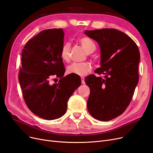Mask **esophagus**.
<instances>
[{
    "instance_id": "obj_1",
    "label": "esophagus",
    "mask_w": 153,
    "mask_h": 153,
    "mask_svg": "<svg viewBox=\"0 0 153 153\" xmlns=\"http://www.w3.org/2000/svg\"><path fill=\"white\" fill-rule=\"evenodd\" d=\"M81 81H82V84H85V78L84 77H81Z\"/></svg>"
}]
</instances>
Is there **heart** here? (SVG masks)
<instances>
[{"instance_id": "heart-1", "label": "heart", "mask_w": 153, "mask_h": 153, "mask_svg": "<svg viewBox=\"0 0 153 153\" xmlns=\"http://www.w3.org/2000/svg\"><path fill=\"white\" fill-rule=\"evenodd\" d=\"M79 43L85 49L87 54H91L96 51V46L94 42L88 37H81L78 39ZM71 45L69 43L62 45L60 51V57L62 61L68 62L70 60ZM91 70V65L88 62H73L67 67V73L78 76H85Z\"/></svg>"}]
</instances>
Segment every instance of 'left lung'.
<instances>
[{"instance_id":"obj_1","label":"left lung","mask_w":153,"mask_h":153,"mask_svg":"<svg viewBox=\"0 0 153 153\" xmlns=\"http://www.w3.org/2000/svg\"><path fill=\"white\" fill-rule=\"evenodd\" d=\"M96 40L101 52V68L85 82L91 92L88 113L95 119L109 121L122 114L129 105L139 82L140 52L130 36L113 28L85 30Z\"/></svg>"}]
</instances>
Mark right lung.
<instances>
[{
	"label": "right lung",
	"instance_id": "obj_1",
	"mask_svg": "<svg viewBox=\"0 0 153 153\" xmlns=\"http://www.w3.org/2000/svg\"><path fill=\"white\" fill-rule=\"evenodd\" d=\"M64 36L62 28L42 31L26 44L22 53L18 79L25 101L31 112L47 120L65 114L68 99L81 85L80 76H63L60 51ZM54 75L60 80L52 84L50 80Z\"/></svg>",
	"mask_w": 153,
	"mask_h": 153
}]
</instances>
